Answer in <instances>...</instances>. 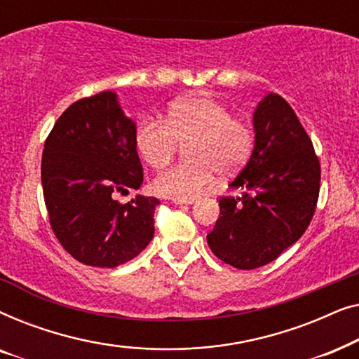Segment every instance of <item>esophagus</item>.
Segmentation results:
<instances>
[{
	"label": "esophagus",
	"mask_w": 359,
	"mask_h": 359,
	"mask_svg": "<svg viewBox=\"0 0 359 359\" xmlns=\"http://www.w3.org/2000/svg\"><path fill=\"white\" fill-rule=\"evenodd\" d=\"M173 204H176V205H181V204L191 205V204H194V199H173Z\"/></svg>",
	"instance_id": "34e87169"
}]
</instances>
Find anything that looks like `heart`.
I'll use <instances>...</instances> for the list:
<instances>
[{
  "mask_svg": "<svg viewBox=\"0 0 359 359\" xmlns=\"http://www.w3.org/2000/svg\"><path fill=\"white\" fill-rule=\"evenodd\" d=\"M178 144L186 145L188 161L170 166L151 180L156 196L193 199L212 183L215 171L232 175L253 151V130L233 119L224 102L201 95L176 101L163 121L147 119L135 130V149L151 168L173 158Z\"/></svg>",
  "mask_w": 359,
  "mask_h": 359,
  "instance_id": "heart-1",
  "label": "heart"
}]
</instances>
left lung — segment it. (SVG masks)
<instances>
[{
	"mask_svg": "<svg viewBox=\"0 0 359 359\" xmlns=\"http://www.w3.org/2000/svg\"><path fill=\"white\" fill-rule=\"evenodd\" d=\"M255 145L230 188L240 198L219 201L220 215L208 245L224 263L255 269L296 243L316 212L320 163L296 112L269 93L253 112Z\"/></svg>",
	"mask_w": 359,
	"mask_h": 359,
	"instance_id": "left-lung-1",
	"label": "left lung"
}]
</instances>
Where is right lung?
<instances>
[{
	"label": "right lung",
	"instance_id": "obj_1",
	"mask_svg": "<svg viewBox=\"0 0 359 359\" xmlns=\"http://www.w3.org/2000/svg\"><path fill=\"white\" fill-rule=\"evenodd\" d=\"M135 130L116 93L102 91L73 102L46 140L41 176L52 230L88 266H119L154 238L160 201L140 194L127 204L114 199L144 181Z\"/></svg>",
	"mask_w": 359,
	"mask_h": 359
}]
</instances>
